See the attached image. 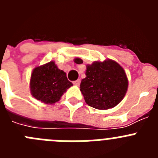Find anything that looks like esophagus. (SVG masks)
<instances>
[{"instance_id": "esophagus-1", "label": "esophagus", "mask_w": 158, "mask_h": 158, "mask_svg": "<svg viewBox=\"0 0 158 158\" xmlns=\"http://www.w3.org/2000/svg\"><path fill=\"white\" fill-rule=\"evenodd\" d=\"M73 83L75 85H80V83H81V80L80 79H78V80H77V81H73Z\"/></svg>"}]
</instances>
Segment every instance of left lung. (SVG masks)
Listing matches in <instances>:
<instances>
[{
	"label": "left lung",
	"instance_id": "1",
	"mask_svg": "<svg viewBox=\"0 0 158 158\" xmlns=\"http://www.w3.org/2000/svg\"><path fill=\"white\" fill-rule=\"evenodd\" d=\"M77 64L83 62L75 58ZM86 77L81 82L80 90L86 104L96 109L107 110L119 104L126 95L128 80L119 64L111 59L87 65Z\"/></svg>",
	"mask_w": 158,
	"mask_h": 158
}]
</instances>
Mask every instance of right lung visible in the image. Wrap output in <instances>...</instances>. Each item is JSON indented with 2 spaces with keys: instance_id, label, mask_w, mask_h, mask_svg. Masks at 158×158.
Segmentation results:
<instances>
[{
  "instance_id": "add662e5",
  "label": "right lung",
  "mask_w": 158,
  "mask_h": 158,
  "mask_svg": "<svg viewBox=\"0 0 158 158\" xmlns=\"http://www.w3.org/2000/svg\"><path fill=\"white\" fill-rule=\"evenodd\" d=\"M73 85L66 73L58 68L54 62L35 67L30 81L31 93L44 104H52L61 99L63 93Z\"/></svg>"
}]
</instances>
